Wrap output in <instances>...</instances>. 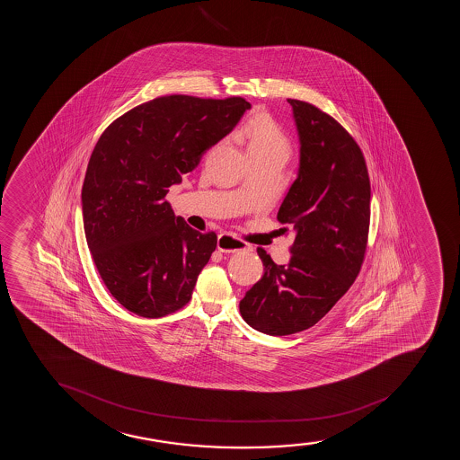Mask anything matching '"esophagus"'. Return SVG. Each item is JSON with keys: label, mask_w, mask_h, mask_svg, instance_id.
Masks as SVG:
<instances>
[{"label": "esophagus", "mask_w": 460, "mask_h": 460, "mask_svg": "<svg viewBox=\"0 0 460 460\" xmlns=\"http://www.w3.org/2000/svg\"><path fill=\"white\" fill-rule=\"evenodd\" d=\"M249 249V243L239 241V239L234 238L232 234L224 233V234L217 236V250L222 252V253H238V252Z\"/></svg>", "instance_id": "obj_1"}]
</instances>
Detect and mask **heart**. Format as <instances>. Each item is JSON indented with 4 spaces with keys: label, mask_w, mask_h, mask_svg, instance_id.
<instances>
[{
    "label": "heart",
    "mask_w": 460,
    "mask_h": 460,
    "mask_svg": "<svg viewBox=\"0 0 460 460\" xmlns=\"http://www.w3.org/2000/svg\"><path fill=\"white\" fill-rule=\"evenodd\" d=\"M243 135L249 141V154L280 152L287 156L290 155V141L286 133L265 113H259L252 118L247 126L243 127Z\"/></svg>",
    "instance_id": "b5f03b06"
}]
</instances>
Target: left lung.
<instances>
[{
	"instance_id": "obj_1",
	"label": "left lung",
	"mask_w": 460,
	"mask_h": 460,
	"mask_svg": "<svg viewBox=\"0 0 460 460\" xmlns=\"http://www.w3.org/2000/svg\"><path fill=\"white\" fill-rule=\"evenodd\" d=\"M301 158L278 211L295 233L287 265L258 249L264 275L239 312L250 327L287 336L313 327L359 275L370 228L371 187L364 155L334 118L310 102L288 100Z\"/></svg>"
}]
</instances>
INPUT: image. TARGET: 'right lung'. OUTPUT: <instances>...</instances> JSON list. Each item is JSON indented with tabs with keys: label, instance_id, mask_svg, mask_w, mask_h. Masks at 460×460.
<instances>
[{
	"label": "right lung",
	"instance_id": "add662e5",
	"mask_svg": "<svg viewBox=\"0 0 460 460\" xmlns=\"http://www.w3.org/2000/svg\"><path fill=\"white\" fill-rule=\"evenodd\" d=\"M250 107L241 96H161L98 139L81 191L85 239L107 290L128 312L156 319L190 301L217 233L191 228L165 195Z\"/></svg>",
	"mask_w": 460,
	"mask_h": 460
}]
</instances>
